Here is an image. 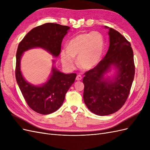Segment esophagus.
Masks as SVG:
<instances>
[{
    "label": "esophagus",
    "instance_id": "34e87169",
    "mask_svg": "<svg viewBox=\"0 0 150 150\" xmlns=\"http://www.w3.org/2000/svg\"><path fill=\"white\" fill-rule=\"evenodd\" d=\"M82 76H81V75H78L76 76V79L77 80V81H81V79H82Z\"/></svg>",
    "mask_w": 150,
    "mask_h": 150
}]
</instances>
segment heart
<instances>
[{
    "mask_svg": "<svg viewBox=\"0 0 150 150\" xmlns=\"http://www.w3.org/2000/svg\"><path fill=\"white\" fill-rule=\"evenodd\" d=\"M104 49V39L98 32L81 33L72 38L67 49L61 51V60L67 69L75 67L74 57L78 64L86 70L92 69L100 61Z\"/></svg>",
    "mask_w": 150,
    "mask_h": 150,
    "instance_id": "obj_1",
    "label": "heart"
}]
</instances>
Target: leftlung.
<instances>
[{"instance_id":"obj_1","label":"left lung","mask_w":150,"mask_h":150,"mask_svg":"<svg viewBox=\"0 0 150 150\" xmlns=\"http://www.w3.org/2000/svg\"><path fill=\"white\" fill-rule=\"evenodd\" d=\"M108 34L110 47L105 57L94 68L85 72L83 81L84 101L91 111L99 116L113 114L124 105L135 73L130 42L111 28ZM111 65L117 67L119 72L115 81L110 83L103 76Z\"/></svg>"}]
</instances>
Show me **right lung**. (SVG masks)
<instances>
[{
	"label": "right lung",
	"mask_w": 150,
	"mask_h": 150,
	"mask_svg": "<svg viewBox=\"0 0 150 150\" xmlns=\"http://www.w3.org/2000/svg\"><path fill=\"white\" fill-rule=\"evenodd\" d=\"M69 26L46 23L36 27L27 34L18 46L16 54V78L28 106L38 113L49 115L59 108L64 101L67 91L74 83L76 74H66L53 68L47 82L42 86H35L26 82L20 68L22 53L29 49L40 47L53 56L59 55L62 39Z\"/></svg>",
	"instance_id": "right-lung-1"
}]
</instances>
